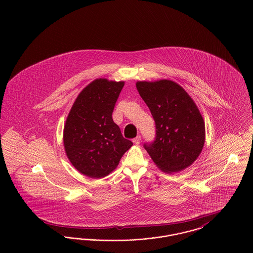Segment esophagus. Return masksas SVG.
<instances>
[{
    "label": "esophagus",
    "mask_w": 253,
    "mask_h": 253,
    "mask_svg": "<svg viewBox=\"0 0 253 253\" xmlns=\"http://www.w3.org/2000/svg\"><path fill=\"white\" fill-rule=\"evenodd\" d=\"M132 141H133V143H134L135 145L140 144V141H141V136H140V135L136 136L135 138H133V139H132Z\"/></svg>",
    "instance_id": "1"
}]
</instances>
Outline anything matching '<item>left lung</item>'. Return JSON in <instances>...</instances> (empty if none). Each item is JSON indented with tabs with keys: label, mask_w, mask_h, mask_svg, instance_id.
Returning <instances> with one entry per match:
<instances>
[{
	"label": "left lung",
	"mask_w": 253,
	"mask_h": 253,
	"mask_svg": "<svg viewBox=\"0 0 253 253\" xmlns=\"http://www.w3.org/2000/svg\"><path fill=\"white\" fill-rule=\"evenodd\" d=\"M136 88L156 123V139L144 148L164 172H178L200 156L206 140L205 121L186 90L170 80L139 81Z\"/></svg>",
	"instance_id": "8db88e82"
}]
</instances>
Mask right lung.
Wrapping results in <instances>:
<instances>
[{"label": "right lung", "instance_id": "add662e5", "mask_svg": "<svg viewBox=\"0 0 253 253\" xmlns=\"http://www.w3.org/2000/svg\"><path fill=\"white\" fill-rule=\"evenodd\" d=\"M125 82L96 79L76 98L63 130L65 153L73 167L90 178L107 176L132 142L123 137L112 113Z\"/></svg>", "mask_w": 253, "mask_h": 253}]
</instances>
